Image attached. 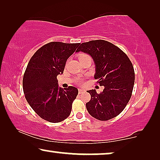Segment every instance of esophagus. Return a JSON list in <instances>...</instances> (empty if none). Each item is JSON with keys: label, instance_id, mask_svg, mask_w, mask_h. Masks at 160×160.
I'll return each mask as SVG.
<instances>
[{"label": "esophagus", "instance_id": "34e87169", "mask_svg": "<svg viewBox=\"0 0 160 160\" xmlns=\"http://www.w3.org/2000/svg\"><path fill=\"white\" fill-rule=\"evenodd\" d=\"M85 92V90L84 89H78V94H82V93H84Z\"/></svg>", "mask_w": 160, "mask_h": 160}]
</instances>
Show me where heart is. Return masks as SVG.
<instances>
[{"label": "heart", "instance_id": "b5f03b06", "mask_svg": "<svg viewBox=\"0 0 160 160\" xmlns=\"http://www.w3.org/2000/svg\"><path fill=\"white\" fill-rule=\"evenodd\" d=\"M84 56H87V54H80L79 57H78V58H82V57H84ZM80 83H82V82H80Z\"/></svg>", "mask_w": 160, "mask_h": 160}]
</instances>
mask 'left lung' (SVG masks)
Segmentation results:
<instances>
[{
  "label": "left lung",
  "mask_w": 160,
  "mask_h": 160,
  "mask_svg": "<svg viewBox=\"0 0 160 160\" xmlns=\"http://www.w3.org/2000/svg\"><path fill=\"white\" fill-rule=\"evenodd\" d=\"M83 52L92 58L95 64V79L104 89L100 94L89 90L91 100L86 103L92 117L107 121L119 114L130 100L135 82L132 62L124 52L104 40L82 43L76 52Z\"/></svg>",
  "instance_id": "left-lung-1"
}]
</instances>
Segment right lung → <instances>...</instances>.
Wrapping results in <instances>:
<instances>
[{
  "instance_id": "add662e5",
  "label": "right lung",
  "mask_w": 160,
  "mask_h": 160,
  "mask_svg": "<svg viewBox=\"0 0 160 160\" xmlns=\"http://www.w3.org/2000/svg\"><path fill=\"white\" fill-rule=\"evenodd\" d=\"M80 43L50 42L36 52L28 62L22 86L30 107L43 119L58 123L71 114L78 89L58 87L57 76L62 73L68 58Z\"/></svg>"
}]
</instances>
